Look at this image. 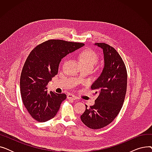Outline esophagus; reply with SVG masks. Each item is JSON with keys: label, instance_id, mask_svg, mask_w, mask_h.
Returning <instances> with one entry per match:
<instances>
[{"label": "esophagus", "instance_id": "esophagus-1", "mask_svg": "<svg viewBox=\"0 0 152 152\" xmlns=\"http://www.w3.org/2000/svg\"><path fill=\"white\" fill-rule=\"evenodd\" d=\"M67 98L69 99V100H76V97L73 94H69L67 95Z\"/></svg>", "mask_w": 152, "mask_h": 152}]
</instances>
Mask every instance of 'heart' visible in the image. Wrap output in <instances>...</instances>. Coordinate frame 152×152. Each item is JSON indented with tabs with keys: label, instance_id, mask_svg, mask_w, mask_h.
<instances>
[{
	"label": "heart",
	"instance_id": "1",
	"mask_svg": "<svg viewBox=\"0 0 152 152\" xmlns=\"http://www.w3.org/2000/svg\"><path fill=\"white\" fill-rule=\"evenodd\" d=\"M79 59L82 65L91 66L94 68L99 60V56L94 50L87 49L79 53Z\"/></svg>",
	"mask_w": 152,
	"mask_h": 152
}]
</instances>
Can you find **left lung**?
<instances>
[{
	"label": "left lung",
	"mask_w": 152,
	"mask_h": 152,
	"mask_svg": "<svg viewBox=\"0 0 152 152\" xmlns=\"http://www.w3.org/2000/svg\"><path fill=\"white\" fill-rule=\"evenodd\" d=\"M103 49L104 67L91 86L98 94L95 104L86 108L81 116L83 123L92 129H101L112 122L120 111L127 90V70L121 56L113 47L95 43Z\"/></svg>",
	"instance_id": "obj_1"
}]
</instances>
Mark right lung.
<instances>
[{"instance_id":"add662e5","label":"right lung","mask_w":152,"mask_h":152,"mask_svg":"<svg viewBox=\"0 0 152 152\" xmlns=\"http://www.w3.org/2000/svg\"><path fill=\"white\" fill-rule=\"evenodd\" d=\"M83 43L50 39L37 45L25 63L20 76V92L28 113L39 122L53 118L66 99L65 94L47 92V86L58 74L61 58L79 49Z\"/></svg>"}]
</instances>
